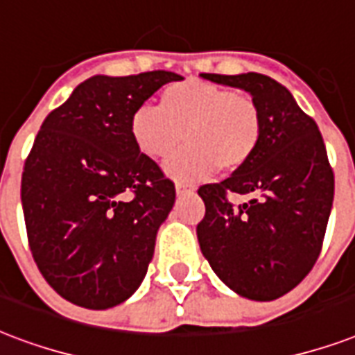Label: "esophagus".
Segmentation results:
<instances>
[{"instance_id": "obj_1", "label": "esophagus", "mask_w": 355, "mask_h": 355, "mask_svg": "<svg viewBox=\"0 0 355 355\" xmlns=\"http://www.w3.org/2000/svg\"><path fill=\"white\" fill-rule=\"evenodd\" d=\"M175 189H177V196H186V193H193V186H186V184H180V182H178L177 186H175Z\"/></svg>"}]
</instances>
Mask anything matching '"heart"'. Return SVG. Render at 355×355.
I'll return each instance as SVG.
<instances>
[{"mask_svg":"<svg viewBox=\"0 0 355 355\" xmlns=\"http://www.w3.org/2000/svg\"><path fill=\"white\" fill-rule=\"evenodd\" d=\"M184 141L188 147L166 164L177 180L242 169L262 137V113L250 94L234 93L210 81L186 80L167 85L159 110L143 105L130 119V135L147 158H167Z\"/></svg>","mask_w":355,"mask_h":355,"instance_id":"b5f03b06","label":"heart"}]
</instances>
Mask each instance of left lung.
Returning <instances> with one entry per match:
<instances>
[{
  "instance_id": "8db88e82",
  "label": "left lung",
  "mask_w": 355,
  "mask_h": 355,
  "mask_svg": "<svg viewBox=\"0 0 355 355\" xmlns=\"http://www.w3.org/2000/svg\"><path fill=\"white\" fill-rule=\"evenodd\" d=\"M201 76L255 98L262 137L242 169L199 188L207 212L197 240L231 291L272 302L300 285L318 259L335 189L328 153L315 121L270 76ZM227 193L251 195L252 201L232 207Z\"/></svg>"
}]
</instances>
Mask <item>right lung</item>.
<instances>
[{
	"label": "right lung",
	"mask_w": 355,
	"mask_h": 355,
	"mask_svg": "<svg viewBox=\"0 0 355 355\" xmlns=\"http://www.w3.org/2000/svg\"><path fill=\"white\" fill-rule=\"evenodd\" d=\"M167 70L93 76L44 119L21 173V208L33 259L70 304L110 309L147 274L175 184L137 150L130 119Z\"/></svg>",
	"instance_id": "obj_1"
}]
</instances>
